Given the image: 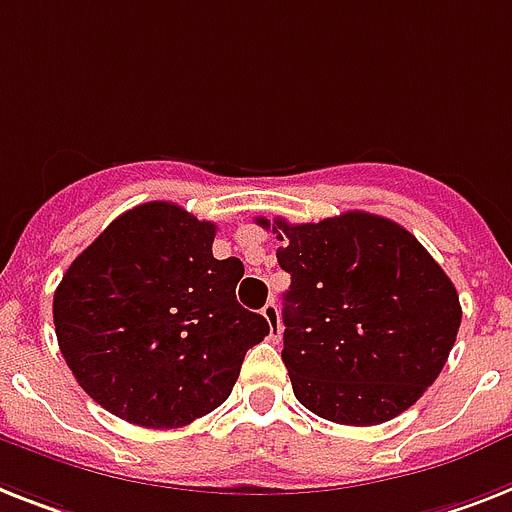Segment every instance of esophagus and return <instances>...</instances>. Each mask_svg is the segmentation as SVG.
Wrapping results in <instances>:
<instances>
[{
	"label": "esophagus",
	"mask_w": 512,
	"mask_h": 512,
	"mask_svg": "<svg viewBox=\"0 0 512 512\" xmlns=\"http://www.w3.org/2000/svg\"><path fill=\"white\" fill-rule=\"evenodd\" d=\"M261 314H264V319L269 322V327H272V337L274 340H280L282 335V324H280V311H277V303L269 301L264 308H261Z\"/></svg>",
	"instance_id": "obj_1"
}]
</instances>
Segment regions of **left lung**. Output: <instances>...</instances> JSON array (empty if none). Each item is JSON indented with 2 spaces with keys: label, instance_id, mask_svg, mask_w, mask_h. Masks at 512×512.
<instances>
[{
  "label": "left lung",
  "instance_id": "obj_1",
  "mask_svg": "<svg viewBox=\"0 0 512 512\" xmlns=\"http://www.w3.org/2000/svg\"><path fill=\"white\" fill-rule=\"evenodd\" d=\"M272 227L290 274L282 361L298 403L348 426L408 411L445 366L460 327L455 285L392 219L345 211Z\"/></svg>",
  "mask_w": 512,
  "mask_h": 512
}]
</instances>
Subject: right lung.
Here are the masks:
<instances>
[{
  "label": "right lung",
  "mask_w": 512,
  "mask_h": 512,
  "mask_svg": "<svg viewBox=\"0 0 512 512\" xmlns=\"http://www.w3.org/2000/svg\"><path fill=\"white\" fill-rule=\"evenodd\" d=\"M214 222L149 201L114 219L54 290V329L83 390L114 416L177 429L230 398L269 335L235 301L240 259H214Z\"/></svg>",
  "instance_id": "add662e5"
}]
</instances>
